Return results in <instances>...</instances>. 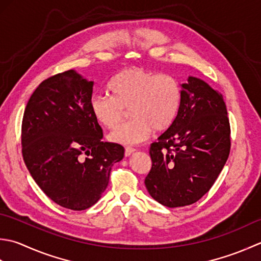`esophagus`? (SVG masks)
<instances>
[{
  "label": "esophagus",
  "mask_w": 261,
  "mask_h": 261,
  "mask_svg": "<svg viewBox=\"0 0 261 261\" xmlns=\"http://www.w3.org/2000/svg\"><path fill=\"white\" fill-rule=\"evenodd\" d=\"M136 150L135 148H133V147H130V146H127L126 148H125V156H130L133 153H134Z\"/></svg>",
  "instance_id": "1"
}]
</instances>
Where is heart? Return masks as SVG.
Listing matches in <instances>:
<instances>
[{
	"instance_id": "1",
	"label": "heart",
	"mask_w": 261,
	"mask_h": 261,
	"mask_svg": "<svg viewBox=\"0 0 261 261\" xmlns=\"http://www.w3.org/2000/svg\"><path fill=\"white\" fill-rule=\"evenodd\" d=\"M111 94H95L90 99V110L98 123L114 129L129 109L130 120L109 135V140L123 145H135L150 138L153 130L168 129L178 115L181 90L177 80L156 74L144 67L126 68L111 80Z\"/></svg>"
}]
</instances>
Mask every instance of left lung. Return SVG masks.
I'll return each instance as SVG.
<instances>
[{
  "label": "left lung",
  "mask_w": 261,
  "mask_h": 261,
  "mask_svg": "<svg viewBox=\"0 0 261 261\" xmlns=\"http://www.w3.org/2000/svg\"><path fill=\"white\" fill-rule=\"evenodd\" d=\"M231 128L223 95L203 80L181 84L174 121L150 147L145 186L163 206L196 203L214 185L228 158Z\"/></svg>",
  "instance_id": "left-lung-1"
}]
</instances>
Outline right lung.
Returning a JSON list of instances; mask_svg holds the SVG:
<instances>
[{
    "instance_id": "add662e5",
    "label": "right lung",
    "mask_w": 261,
    "mask_h": 261,
    "mask_svg": "<svg viewBox=\"0 0 261 261\" xmlns=\"http://www.w3.org/2000/svg\"><path fill=\"white\" fill-rule=\"evenodd\" d=\"M93 82L74 70L42 81L27 103L21 144L31 177L62 207L83 211L107 188L111 167L124 147L102 142L90 110Z\"/></svg>"
}]
</instances>
